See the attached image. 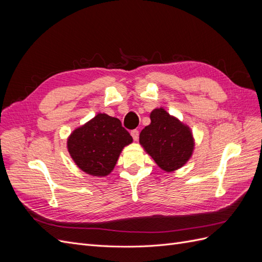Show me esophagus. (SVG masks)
<instances>
[{
  "instance_id": "esophagus-1",
  "label": "esophagus",
  "mask_w": 262,
  "mask_h": 262,
  "mask_svg": "<svg viewBox=\"0 0 262 262\" xmlns=\"http://www.w3.org/2000/svg\"><path fill=\"white\" fill-rule=\"evenodd\" d=\"M131 136H132V138H133V140L134 141H138V139H139V130H132L131 131Z\"/></svg>"
}]
</instances>
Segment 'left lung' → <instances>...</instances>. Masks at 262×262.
I'll return each instance as SVG.
<instances>
[{
	"label": "left lung",
	"mask_w": 262,
	"mask_h": 262,
	"mask_svg": "<svg viewBox=\"0 0 262 262\" xmlns=\"http://www.w3.org/2000/svg\"><path fill=\"white\" fill-rule=\"evenodd\" d=\"M150 123L140 133V144L166 171L182 167L192 155L193 138L188 125L163 108L150 113Z\"/></svg>",
	"instance_id": "8db88e82"
}]
</instances>
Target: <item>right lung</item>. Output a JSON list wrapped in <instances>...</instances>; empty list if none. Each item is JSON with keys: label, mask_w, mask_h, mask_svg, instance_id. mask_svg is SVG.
<instances>
[{"label": "right lung", "mask_w": 262, "mask_h": 262, "mask_svg": "<svg viewBox=\"0 0 262 262\" xmlns=\"http://www.w3.org/2000/svg\"><path fill=\"white\" fill-rule=\"evenodd\" d=\"M130 143L132 137L118 118L98 114L72 132L68 149L83 171L101 177L112 172L122 148Z\"/></svg>", "instance_id": "obj_1"}]
</instances>
